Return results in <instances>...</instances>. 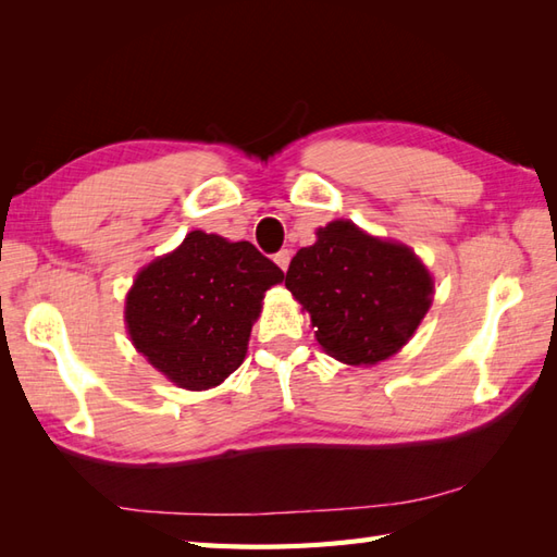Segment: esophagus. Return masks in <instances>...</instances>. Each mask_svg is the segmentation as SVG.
<instances>
[{
    "mask_svg": "<svg viewBox=\"0 0 557 557\" xmlns=\"http://www.w3.org/2000/svg\"><path fill=\"white\" fill-rule=\"evenodd\" d=\"M289 260H292V251H289V248H282L280 253H275V263H277L282 270H285V272H287V268H289Z\"/></svg>",
    "mask_w": 557,
    "mask_h": 557,
    "instance_id": "esophagus-1",
    "label": "esophagus"
}]
</instances>
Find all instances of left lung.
I'll return each instance as SVG.
<instances>
[{
  "mask_svg": "<svg viewBox=\"0 0 557 557\" xmlns=\"http://www.w3.org/2000/svg\"><path fill=\"white\" fill-rule=\"evenodd\" d=\"M292 258L285 287L309 311L315 339L342 363L393 357L431 309L433 277L405 244L377 239L349 220L315 232Z\"/></svg>",
  "mask_w": 557,
  "mask_h": 557,
  "instance_id": "8db88e82",
  "label": "left lung"
}]
</instances>
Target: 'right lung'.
Here are the masks:
<instances>
[{
    "label": "right lung",
    "instance_id": "1",
    "mask_svg": "<svg viewBox=\"0 0 557 557\" xmlns=\"http://www.w3.org/2000/svg\"><path fill=\"white\" fill-rule=\"evenodd\" d=\"M285 280L248 242L188 232L138 272L126 294L134 347L184 389H208L239 369L265 292Z\"/></svg>",
    "mask_w": 557,
    "mask_h": 557
}]
</instances>
